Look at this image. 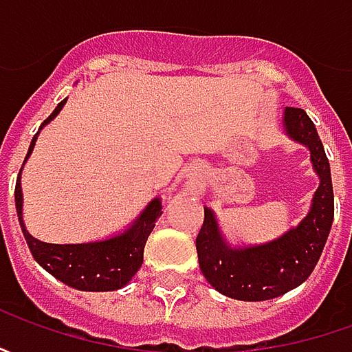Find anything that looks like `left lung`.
Segmentation results:
<instances>
[{"label":"left lung","mask_w":352,"mask_h":352,"mask_svg":"<svg viewBox=\"0 0 352 352\" xmlns=\"http://www.w3.org/2000/svg\"><path fill=\"white\" fill-rule=\"evenodd\" d=\"M284 127L288 137L309 148L319 176L311 208L300 225L263 245L231 247L223 241L213 211L204 208V225L196 239L199 268L215 290L233 300L263 302L300 286L314 272L331 231V168L318 129L300 107H286Z\"/></svg>","instance_id":"1"}]
</instances>
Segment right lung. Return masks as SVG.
<instances>
[{"instance_id": "right-lung-1", "label": "right lung", "mask_w": 352, "mask_h": 352, "mask_svg": "<svg viewBox=\"0 0 352 352\" xmlns=\"http://www.w3.org/2000/svg\"><path fill=\"white\" fill-rule=\"evenodd\" d=\"M64 103L66 100H62L56 105V109L45 119L41 129L48 125L60 113ZM41 129L36 131V135L31 141L25 162L33 153ZM15 208H17L21 231L25 235V241L29 245V250H31L34 261L41 264L48 274L58 278L66 286L82 292H113L129 284V280L141 268L146 239L153 233L156 219L162 215L160 197H155L141 211V215L131 223V227L119 235L103 239V241H94V243H80V245L43 243V241L34 239L33 235H29V231L25 229V223H23L21 172L17 176V184H15Z\"/></svg>"}]
</instances>
